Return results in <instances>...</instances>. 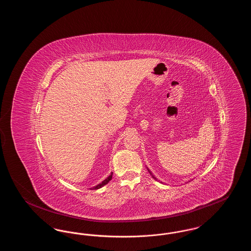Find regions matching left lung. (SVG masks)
Here are the masks:
<instances>
[{
    "label": "left lung",
    "mask_w": 251,
    "mask_h": 251,
    "mask_svg": "<svg viewBox=\"0 0 251 251\" xmlns=\"http://www.w3.org/2000/svg\"><path fill=\"white\" fill-rule=\"evenodd\" d=\"M148 171H149V172H150V174H151V177H152V178H153V179H155L156 180H158V179H156L155 176H154V175H153V174H152V172H151V170H150V169H149V168H148Z\"/></svg>",
    "instance_id": "8db88e82"
}]
</instances>
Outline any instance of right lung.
<instances>
[{"instance_id": "obj_1", "label": "right lung", "mask_w": 251, "mask_h": 251, "mask_svg": "<svg viewBox=\"0 0 251 251\" xmlns=\"http://www.w3.org/2000/svg\"><path fill=\"white\" fill-rule=\"evenodd\" d=\"M112 175H113V172H111V174L108 176L107 178L106 179H104V180H102L101 182H100L99 184H97L96 186H94V187H91L90 188V190H93V189H100V188H101L102 186H104L105 184H107L108 182L111 180V179H112Z\"/></svg>"}]
</instances>
